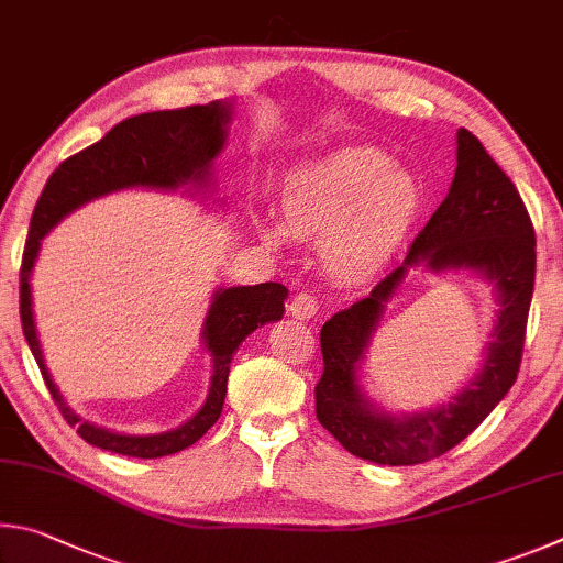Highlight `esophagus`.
<instances>
[{
  "instance_id": "1",
  "label": "esophagus",
  "mask_w": 563,
  "mask_h": 563,
  "mask_svg": "<svg viewBox=\"0 0 563 563\" xmlns=\"http://www.w3.org/2000/svg\"><path fill=\"white\" fill-rule=\"evenodd\" d=\"M289 311H291V317H294V319H299V321H309V319L317 317V311H319V301L313 299L311 294L301 291V294H297V297L291 299V303H289Z\"/></svg>"
}]
</instances>
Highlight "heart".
Segmentation results:
<instances>
[{
	"label": "heart",
	"instance_id": "heart-1",
	"mask_svg": "<svg viewBox=\"0 0 563 563\" xmlns=\"http://www.w3.org/2000/svg\"><path fill=\"white\" fill-rule=\"evenodd\" d=\"M416 177L393 157L353 147L289 175L282 190V222L291 234L323 236L321 256L331 274L361 279L390 260L420 212ZM269 244L282 227L262 224Z\"/></svg>",
	"mask_w": 563,
	"mask_h": 563
}]
</instances>
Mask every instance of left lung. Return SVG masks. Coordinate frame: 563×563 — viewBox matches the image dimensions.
Instances as JSON below:
<instances>
[{"label":"left lung","instance_id":"8db88e82","mask_svg":"<svg viewBox=\"0 0 563 563\" xmlns=\"http://www.w3.org/2000/svg\"><path fill=\"white\" fill-rule=\"evenodd\" d=\"M472 268L498 287L500 313L486 366L448 407L390 417L373 409L357 386V363L385 302L410 265ZM537 236L515 183L475 135L457 131V170L442 205L412 240L406 262L366 299L321 327L323 373L317 418L351 455L378 465H420L460 445L515 386L534 294Z\"/></svg>","mask_w":563,"mask_h":563}]
</instances>
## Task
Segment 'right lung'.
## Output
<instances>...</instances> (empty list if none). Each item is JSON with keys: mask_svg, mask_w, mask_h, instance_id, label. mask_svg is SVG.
Wrapping results in <instances>:
<instances>
[{"mask_svg": "<svg viewBox=\"0 0 563 563\" xmlns=\"http://www.w3.org/2000/svg\"><path fill=\"white\" fill-rule=\"evenodd\" d=\"M230 118L232 106L227 101L125 118L98 143L66 157L46 180L42 197L34 207L22 269H19V317H22L24 339L34 353L48 393H52L54 402L62 410L64 420L76 428L88 445L143 460L175 455V452L190 448L220 418L234 351L240 349V343L254 329L284 317V299H287L289 291L282 284L266 282L256 284V287L217 289L202 329L205 346L212 356L210 396L185 426L161 432V435H121V432L96 428L91 422L78 418L66 406L64 396L48 376L42 346H38L32 311V284H29V279H32L44 234L62 222L68 212H74L76 207L91 202L101 195L125 190V187L175 190V187L187 183L205 185L210 180L212 161L224 147Z\"/></svg>", "mask_w": 563, "mask_h": 563, "instance_id": "obj_1", "label": "right lung"}]
</instances>
